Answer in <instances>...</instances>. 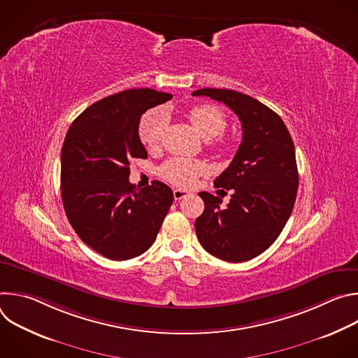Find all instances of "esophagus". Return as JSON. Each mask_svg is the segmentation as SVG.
Returning a JSON list of instances; mask_svg holds the SVG:
<instances>
[{
	"instance_id": "esophagus-1",
	"label": "esophagus",
	"mask_w": 358,
	"mask_h": 358,
	"mask_svg": "<svg viewBox=\"0 0 358 358\" xmlns=\"http://www.w3.org/2000/svg\"><path fill=\"white\" fill-rule=\"evenodd\" d=\"M173 194H174V199L176 201H180V199H182V198H185L189 192L188 191H185V189H180V188H176L174 191H173Z\"/></svg>"
}]
</instances>
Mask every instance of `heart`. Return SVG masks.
I'll list each match as a JSON object with an SVG mask.
<instances>
[{"instance_id": "heart-1", "label": "heart", "mask_w": 358, "mask_h": 358, "mask_svg": "<svg viewBox=\"0 0 358 358\" xmlns=\"http://www.w3.org/2000/svg\"><path fill=\"white\" fill-rule=\"evenodd\" d=\"M188 119L196 131L206 138H214L224 133L227 127V117L224 112L213 105H199L188 112ZM166 115L162 109H152L143 115L138 123V137L141 143L150 148L160 144L163 131L166 129ZM217 151H225L228 143L222 138L214 144ZM208 164L202 160L171 159L160 169V174L169 182L177 187H191L199 176L208 173Z\"/></svg>"}]
</instances>
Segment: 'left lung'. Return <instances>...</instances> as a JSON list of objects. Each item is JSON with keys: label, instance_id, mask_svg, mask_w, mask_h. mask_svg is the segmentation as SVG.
Instances as JSON below:
<instances>
[{"label": "left lung", "instance_id": "left-lung-1", "mask_svg": "<svg viewBox=\"0 0 358 358\" xmlns=\"http://www.w3.org/2000/svg\"><path fill=\"white\" fill-rule=\"evenodd\" d=\"M192 96L222 101L242 124L236 155L214 181L234 194L225 208L218 196L198 194L206 206L195 220L198 241L222 261L253 259L276 241L292 214L299 187L293 140L280 116L248 94L206 87Z\"/></svg>", "mask_w": 358, "mask_h": 358}]
</instances>
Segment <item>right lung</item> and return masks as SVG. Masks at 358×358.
Segmentation results:
<instances>
[{"mask_svg": "<svg viewBox=\"0 0 358 358\" xmlns=\"http://www.w3.org/2000/svg\"><path fill=\"white\" fill-rule=\"evenodd\" d=\"M173 96L129 89L101 99L71 124L61 152V191L78 236L112 261H126L155 243L171 207L169 185L130 184V162L147 159L138 137L143 113Z\"/></svg>", "mask_w": 358, "mask_h": 358, "instance_id": "right-lung-1", "label": "right lung"}]
</instances>
